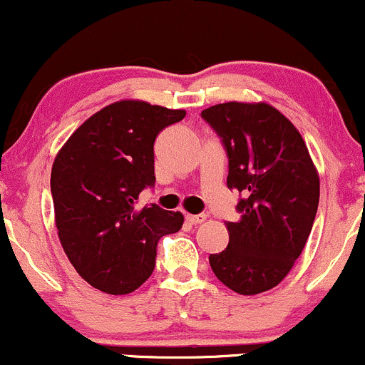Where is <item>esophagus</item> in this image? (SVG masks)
Segmentation results:
<instances>
[{"instance_id": "34e87169", "label": "esophagus", "mask_w": 365, "mask_h": 365, "mask_svg": "<svg viewBox=\"0 0 365 365\" xmlns=\"http://www.w3.org/2000/svg\"><path fill=\"white\" fill-rule=\"evenodd\" d=\"M185 220H187V223H190V225H199V223H202V221H206V215H187Z\"/></svg>"}]
</instances>
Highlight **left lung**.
I'll return each mask as SVG.
<instances>
[{
    "instance_id": "obj_1",
    "label": "left lung",
    "mask_w": 365,
    "mask_h": 365,
    "mask_svg": "<svg viewBox=\"0 0 365 365\" xmlns=\"http://www.w3.org/2000/svg\"><path fill=\"white\" fill-rule=\"evenodd\" d=\"M228 153V188L244 194L228 247L209 255L230 290L257 295L282 283L311 235L319 173L295 125L271 104L230 101L202 111Z\"/></svg>"
}]
</instances>
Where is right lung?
<instances>
[{
	"instance_id": "obj_1",
	"label": "right lung",
	"mask_w": 365,
	"mask_h": 365,
	"mask_svg": "<svg viewBox=\"0 0 365 365\" xmlns=\"http://www.w3.org/2000/svg\"><path fill=\"white\" fill-rule=\"evenodd\" d=\"M185 110L121 99L89 116L54 158L51 194L61 247L77 273L110 295L153 274L159 238L177 233L180 211L135 207L154 185V140Z\"/></svg>"
}]
</instances>
